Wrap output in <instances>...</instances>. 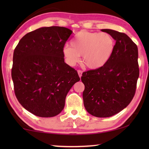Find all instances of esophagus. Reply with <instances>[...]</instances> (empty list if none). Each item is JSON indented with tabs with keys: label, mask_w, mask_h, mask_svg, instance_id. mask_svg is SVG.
<instances>
[{
	"label": "esophagus",
	"mask_w": 149,
	"mask_h": 149,
	"mask_svg": "<svg viewBox=\"0 0 149 149\" xmlns=\"http://www.w3.org/2000/svg\"><path fill=\"white\" fill-rule=\"evenodd\" d=\"M77 73H78V75H79V77H81V75H82V73H83V72L81 71V70H77Z\"/></svg>",
	"instance_id": "esophagus-1"
}]
</instances>
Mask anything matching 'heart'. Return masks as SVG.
Wrapping results in <instances>:
<instances>
[{"instance_id":"1","label":"heart","mask_w":149,"mask_h":149,"mask_svg":"<svg viewBox=\"0 0 149 149\" xmlns=\"http://www.w3.org/2000/svg\"><path fill=\"white\" fill-rule=\"evenodd\" d=\"M71 46L62 50L65 62L74 66L83 56V62L92 70L99 69L107 64L114 52L115 42L107 33L80 31L71 41Z\"/></svg>"}]
</instances>
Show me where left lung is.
Masks as SVG:
<instances>
[{
  "instance_id": "1",
  "label": "left lung",
  "mask_w": 149,
  "mask_h": 149,
  "mask_svg": "<svg viewBox=\"0 0 149 149\" xmlns=\"http://www.w3.org/2000/svg\"><path fill=\"white\" fill-rule=\"evenodd\" d=\"M116 41L114 52L104 66L84 72L83 99L85 109L98 118L118 114L134 97L139 75L137 46L127 35L101 29Z\"/></svg>"
}]
</instances>
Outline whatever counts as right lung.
Segmentation results:
<instances>
[{
    "mask_svg": "<svg viewBox=\"0 0 149 149\" xmlns=\"http://www.w3.org/2000/svg\"><path fill=\"white\" fill-rule=\"evenodd\" d=\"M68 28L42 27L25 35L14 49L12 78L17 99L37 116L53 117L64 109L68 93L80 78L64 62Z\"/></svg>",
    "mask_w": 149,
    "mask_h": 149,
    "instance_id": "add662e5",
    "label": "right lung"
}]
</instances>
